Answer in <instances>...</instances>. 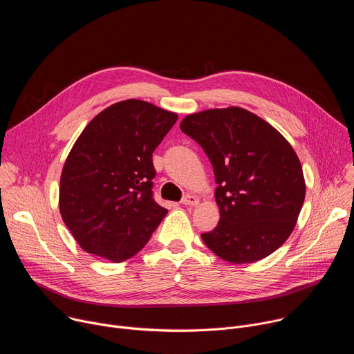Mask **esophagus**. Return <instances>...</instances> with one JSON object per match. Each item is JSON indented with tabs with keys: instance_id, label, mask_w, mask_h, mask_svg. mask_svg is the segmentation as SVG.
Listing matches in <instances>:
<instances>
[{
	"instance_id": "esophagus-1",
	"label": "esophagus",
	"mask_w": 354,
	"mask_h": 354,
	"mask_svg": "<svg viewBox=\"0 0 354 354\" xmlns=\"http://www.w3.org/2000/svg\"><path fill=\"white\" fill-rule=\"evenodd\" d=\"M182 205H185V206H197L198 205V197H196L193 194H186L182 198Z\"/></svg>"
}]
</instances>
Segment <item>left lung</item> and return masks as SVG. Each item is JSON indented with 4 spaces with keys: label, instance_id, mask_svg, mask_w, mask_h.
<instances>
[{
    "label": "left lung",
    "instance_id": "obj_1",
    "mask_svg": "<svg viewBox=\"0 0 354 354\" xmlns=\"http://www.w3.org/2000/svg\"><path fill=\"white\" fill-rule=\"evenodd\" d=\"M180 130L203 148L217 183L220 223L201 239L231 263L273 254L292 232L306 198L304 175L290 142L236 106L189 115Z\"/></svg>",
    "mask_w": 354,
    "mask_h": 354
}]
</instances>
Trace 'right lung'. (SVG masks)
<instances>
[{
	"label": "right lung",
	"mask_w": 354,
	"mask_h": 354,
	"mask_svg": "<svg viewBox=\"0 0 354 354\" xmlns=\"http://www.w3.org/2000/svg\"><path fill=\"white\" fill-rule=\"evenodd\" d=\"M176 120V113L127 99L96 115L73 145L59 206L88 254L124 262L167 216L153 196V153Z\"/></svg>",
	"instance_id": "add662e5"
}]
</instances>
